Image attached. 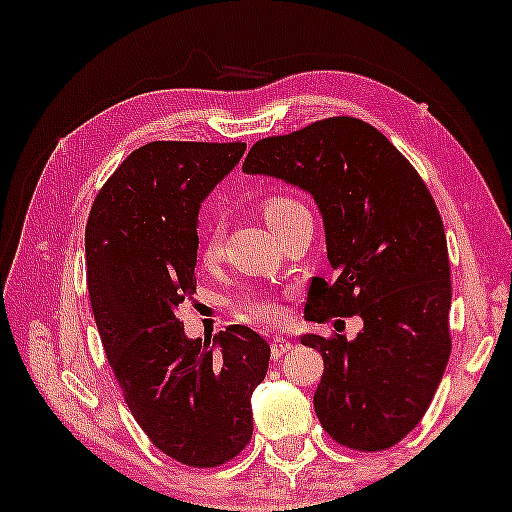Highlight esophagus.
Returning <instances> with one entry per match:
<instances>
[{
	"label": "esophagus",
	"instance_id": "1",
	"mask_svg": "<svg viewBox=\"0 0 512 512\" xmlns=\"http://www.w3.org/2000/svg\"><path fill=\"white\" fill-rule=\"evenodd\" d=\"M294 345L289 340H285V338H280V335H276V338L271 340V354H273V358H278V356H282L285 352H289V349H292Z\"/></svg>",
	"mask_w": 512,
	"mask_h": 512
}]
</instances>
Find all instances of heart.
Returning a JSON list of instances; mask_svg holds the SVG:
<instances>
[{
  "instance_id": "heart-1",
  "label": "heart",
  "mask_w": 512,
  "mask_h": 512,
  "mask_svg": "<svg viewBox=\"0 0 512 512\" xmlns=\"http://www.w3.org/2000/svg\"><path fill=\"white\" fill-rule=\"evenodd\" d=\"M299 211H305V207L299 200H294V197L289 195L276 193V195H266L262 200V216L273 232H276L285 220L296 216ZM220 241H223V236H220L218 227H209L202 239V257L207 259V262L218 257ZM239 312L243 317L253 319L257 324H273L282 317L278 305L269 299H264V296H243L239 301Z\"/></svg>"
}]
</instances>
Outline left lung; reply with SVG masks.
<instances>
[{"instance_id":"8db88e82","label":"left lung","mask_w":512,"mask_h":512,"mask_svg":"<svg viewBox=\"0 0 512 512\" xmlns=\"http://www.w3.org/2000/svg\"><path fill=\"white\" fill-rule=\"evenodd\" d=\"M243 172L315 197L333 278H312L303 317L363 319L354 340L301 338L324 358L315 411L340 446L386 451L421 421L451 356V264L430 190L384 133L354 117L264 137Z\"/></svg>"}]
</instances>
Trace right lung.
Here are the masks:
<instances>
[{
    "label": "right lung",
    "instance_id": "1",
    "mask_svg": "<svg viewBox=\"0 0 512 512\" xmlns=\"http://www.w3.org/2000/svg\"><path fill=\"white\" fill-rule=\"evenodd\" d=\"M246 142H149L91 204L85 253L91 310L137 425L186 467L234 460L253 437L250 395L271 349L241 324L213 347L188 340L179 308L195 292L197 211Z\"/></svg>",
    "mask_w": 512,
    "mask_h": 512
}]
</instances>
